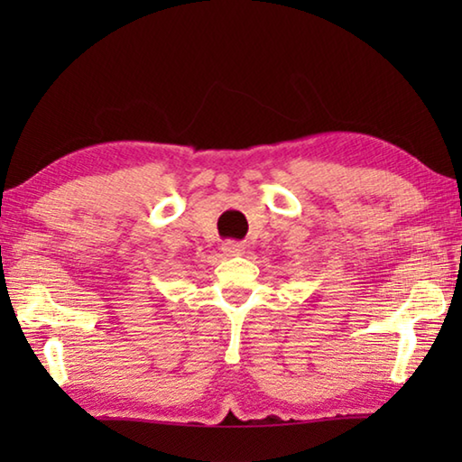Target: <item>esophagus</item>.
Masks as SVG:
<instances>
[{"label":"esophagus","mask_w":462,"mask_h":462,"mask_svg":"<svg viewBox=\"0 0 462 462\" xmlns=\"http://www.w3.org/2000/svg\"><path fill=\"white\" fill-rule=\"evenodd\" d=\"M245 250H246V246L236 240H226L222 245V253L228 256H240V254H245Z\"/></svg>","instance_id":"obj_1"}]
</instances>
